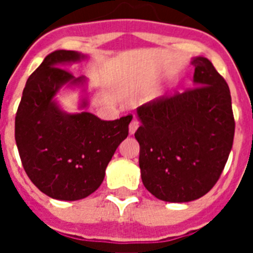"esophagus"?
Instances as JSON below:
<instances>
[{
	"mask_svg": "<svg viewBox=\"0 0 253 253\" xmlns=\"http://www.w3.org/2000/svg\"><path fill=\"white\" fill-rule=\"evenodd\" d=\"M138 126H139V122H138L137 119L131 120L130 125H129V133H130V134L135 133V130L138 129Z\"/></svg>",
	"mask_w": 253,
	"mask_h": 253,
	"instance_id": "1",
	"label": "esophagus"
}]
</instances>
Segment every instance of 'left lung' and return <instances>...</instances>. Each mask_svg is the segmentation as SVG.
<instances>
[{
	"label": "left lung",
	"instance_id": "obj_1",
	"mask_svg": "<svg viewBox=\"0 0 253 253\" xmlns=\"http://www.w3.org/2000/svg\"><path fill=\"white\" fill-rule=\"evenodd\" d=\"M194 84L137 109L143 185L169 203L202 198L216 184L234 137L231 91L209 59L196 57Z\"/></svg>",
	"mask_w": 253,
	"mask_h": 253
}]
</instances>
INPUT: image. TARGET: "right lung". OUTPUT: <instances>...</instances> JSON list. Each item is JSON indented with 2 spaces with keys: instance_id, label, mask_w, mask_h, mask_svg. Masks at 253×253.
<instances>
[{
  "instance_id": "right-lung-1",
  "label": "right lung",
  "mask_w": 253,
  "mask_h": 253,
  "mask_svg": "<svg viewBox=\"0 0 253 253\" xmlns=\"http://www.w3.org/2000/svg\"><path fill=\"white\" fill-rule=\"evenodd\" d=\"M84 57L73 50H55L44 58L26 81L15 118V139L31 182L45 195L73 202L99 189L116 148L128 137L126 115L105 122L87 111L64 113L54 96L66 84L84 86L64 64ZM87 106V99L81 107Z\"/></svg>"
}]
</instances>
